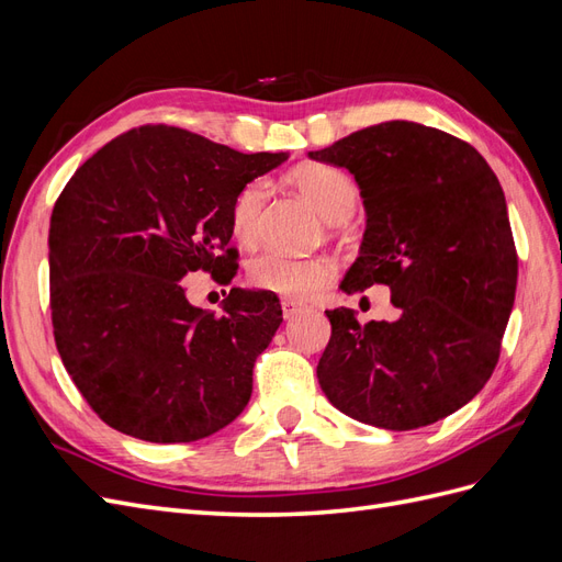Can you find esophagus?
<instances>
[{"mask_svg": "<svg viewBox=\"0 0 562 562\" xmlns=\"http://www.w3.org/2000/svg\"><path fill=\"white\" fill-rule=\"evenodd\" d=\"M281 310H283V318H293L300 312L307 310V304L300 302V300H293V297H283L281 300Z\"/></svg>", "mask_w": 562, "mask_h": 562, "instance_id": "esophagus-1", "label": "esophagus"}]
</instances>
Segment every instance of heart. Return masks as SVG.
Here are the masks:
<instances>
[{
  "instance_id": "b5f03b06",
  "label": "heart",
  "mask_w": 562,
  "mask_h": 562,
  "mask_svg": "<svg viewBox=\"0 0 562 562\" xmlns=\"http://www.w3.org/2000/svg\"><path fill=\"white\" fill-rule=\"evenodd\" d=\"M297 190L310 199L312 206L328 223H345L356 211L359 190L353 180L326 164H304L293 173ZM267 201V182L252 180L236 194L232 206V229L241 244L258 241L262 232V211ZM335 262L330 258H293L283 250H262L248 265V279L285 297H312L335 279Z\"/></svg>"
}]
</instances>
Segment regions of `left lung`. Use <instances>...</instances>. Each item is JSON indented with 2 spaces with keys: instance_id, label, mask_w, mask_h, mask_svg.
<instances>
[{
  "instance_id": "left-lung-1",
  "label": "left lung",
  "mask_w": 562,
  "mask_h": 562,
  "mask_svg": "<svg viewBox=\"0 0 562 562\" xmlns=\"http://www.w3.org/2000/svg\"><path fill=\"white\" fill-rule=\"evenodd\" d=\"M310 157L347 168L368 215L339 288L384 283L396 307L368 323L326 312L323 394L389 431L452 415L490 380L514 310L518 255L497 176L469 143L415 122L368 126Z\"/></svg>"
}]
</instances>
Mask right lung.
Returning <instances> with one entry per match:
<instances>
[{"label":"right lung","instance_id":"1","mask_svg":"<svg viewBox=\"0 0 562 562\" xmlns=\"http://www.w3.org/2000/svg\"><path fill=\"white\" fill-rule=\"evenodd\" d=\"M285 159L159 124L119 135L65 184L48 229L50 321L65 370L112 429L192 443L244 413L279 297L232 288L215 316L182 279L232 281L234 199Z\"/></svg>","mask_w":562,"mask_h":562}]
</instances>
